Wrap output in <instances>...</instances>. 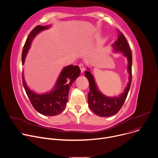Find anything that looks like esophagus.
Segmentation results:
<instances>
[{
  "label": "esophagus",
  "mask_w": 158,
  "mask_h": 158,
  "mask_svg": "<svg viewBox=\"0 0 158 158\" xmlns=\"http://www.w3.org/2000/svg\"><path fill=\"white\" fill-rule=\"evenodd\" d=\"M79 67H80V69H81V73H82L84 71V70H85V67H84V66L83 64L80 63V64H79Z\"/></svg>",
  "instance_id": "1"
}]
</instances>
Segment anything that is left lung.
I'll return each instance as SVG.
<instances>
[{
  "mask_svg": "<svg viewBox=\"0 0 158 158\" xmlns=\"http://www.w3.org/2000/svg\"><path fill=\"white\" fill-rule=\"evenodd\" d=\"M115 52H122L127 58V72L129 74L128 84L124 92L118 97L109 98L102 94L98 89L93 76L89 69L85 71V76L89 82L90 91L88 93V105L94 113L101 117H109L117 114L124 104L127 96L132 80V53L127 40L122 32L118 40L112 44Z\"/></svg>",
  "mask_w": 158,
  "mask_h": 158,
  "instance_id": "left-lung-1",
  "label": "left lung"
}]
</instances>
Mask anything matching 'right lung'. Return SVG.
Here are the masks:
<instances>
[{
  "mask_svg": "<svg viewBox=\"0 0 158 158\" xmlns=\"http://www.w3.org/2000/svg\"><path fill=\"white\" fill-rule=\"evenodd\" d=\"M49 27V26H37L30 32L22 50V64L24 63L25 57L33 39L40 32L48 29ZM80 73L81 70L77 65H70L65 67L57 80L54 88L49 93L43 94H38L31 91L26 83L23 73L22 74V84L32 106L38 112L49 116H56L60 114L65 109L68 101L69 90Z\"/></svg>",
  "mask_w": 158,
  "mask_h": 158,
  "instance_id": "right-lung-1",
  "label": "right lung"
}]
</instances>
